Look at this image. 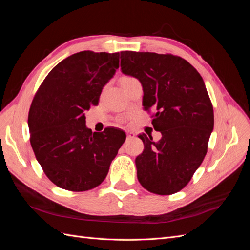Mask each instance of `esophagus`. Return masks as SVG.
<instances>
[{
    "label": "esophagus",
    "mask_w": 250,
    "mask_h": 250,
    "mask_svg": "<svg viewBox=\"0 0 250 250\" xmlns=\"http://www.w3.org/2000/svg\"><path fill=\"white\" fill-rule=\"evenodd\" d=\"M135 137V133L132 131H128L127 132V139H133Z\"/></svg>",
    "instance_id": "obj_1"
}]
</instances>
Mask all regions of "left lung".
Returning a JSON list of instances; mask_svg holds the SVG:
<instances>
[{
  "mask_svg": "<svg viewBox=\"0 0 250 250\" xmlns=\"http://www.w3.org/2000/svg\"><path fill=\"white\" fill-rule=\"evenodd\" d=\"M121 70L141 81L143 106L154 110L152 125L162 133L156 143L139 135L144 143L135 158L140 184L157 195L177 193L203 162L214 128L203 79L186 59L153 52H121Z\"/></svg>",
  "mask_w": 250,
  "mask_h": 250,
  "instance_id": "1",
  "label": "left lung"
}]
</instances>
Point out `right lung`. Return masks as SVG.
<instances>
[{
	"mask_svg": "<svg viewBox=\"0 0 250 250\" xmlns=\"http://www.w3.org/2000/svg\"><path fill=\"white\" fill-rule=\"evenodd\" d=\"M119 53L82 51L63 59L44 78L28 116L30 143L47 177L67 191L99 186L125 142L115 127L92 132L86 110L119 67Z\"/></svg>",
	"mask_w": 250,
	"mask_h": 250,
	"instance_id": "1",
	"label": "right lung"
}]
</instances>
